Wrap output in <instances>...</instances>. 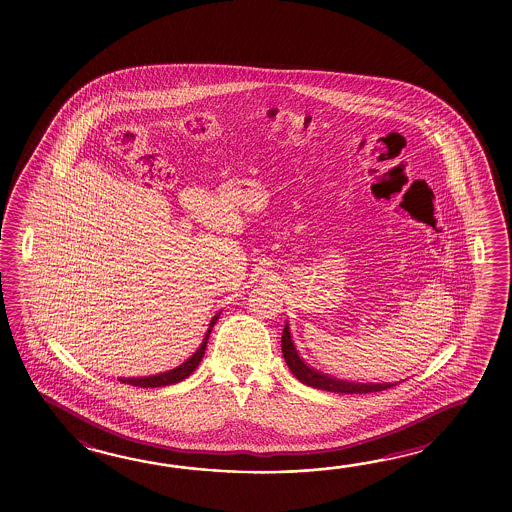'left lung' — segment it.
Instances as JSON below:
<instances>
[{"mask_svg": "<svg viewBox=\"0 0 512 512\" xmlns=\"http://www.w3.org/2000/svg\"><path fill=\"white\" fill-rule=\"evenodd\" d=\"M282 353L283 359L287 362L289 370L293 371L294 377H296L298 381L307 384V386L318 388V390H326V392L335 393H371L382 392V390H388V388L395 386L393 382H384V384H364V382L338 381V379H331V377H327L324 373L309 368L304 360L298 357V351L294 348L287 324L283 327Z\"/></svg>", "mask_w": 512, "mask_h": 512, "instance_id": "1", "label": "left lung"}]
</instances>
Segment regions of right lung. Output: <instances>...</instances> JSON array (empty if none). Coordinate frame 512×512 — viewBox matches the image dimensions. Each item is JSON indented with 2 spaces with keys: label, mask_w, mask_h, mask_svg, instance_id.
<instances>
[{
  "label": "right lung",
  "mask_w": 512,
  "mask_h": 512,
  "mask_svg": "<svg viewBox=\"0 0 512 512\" xmlns=\"http://www.w3.org/2000/svg\"><path fill=\"white\" fill-rule=\"evenodd\" d=\"M218 318V315L212 318L210 327H208L207 335L203 338V344L199 346L196 353H194L190 359L186 360V362H183L181 366H177L175 370L166 371V373H159V375H153V377H141V379H139V377H137V379H119V381L131 384V386H139V388H159V386H168V384H175V382L183 381V379H186L188 375H192V371L196 370L197 366H199V362L203 359L205 349H207L210 331H212V327H214Z\"/></svg>",
  "instance_id": "add662e5"
}]
</instances>
